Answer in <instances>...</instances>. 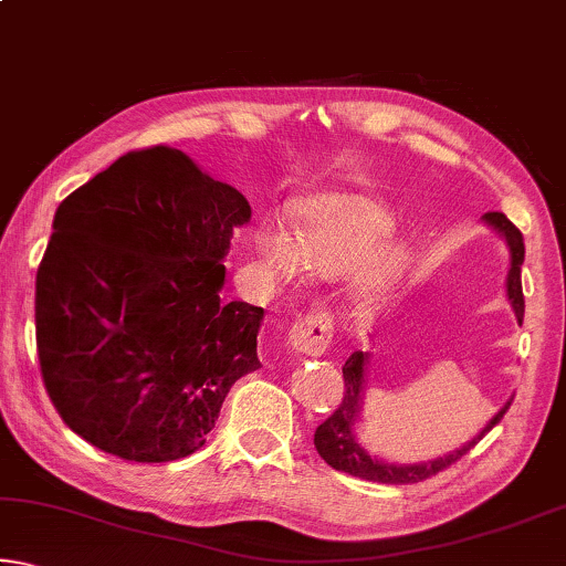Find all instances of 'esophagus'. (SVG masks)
<instances>
[{"label":"esophagus","instance_id":"34e87169","mask_svg":"<svg viewBox=\"0 0 566 566\" xmlns=\"http://www.w3.org/2000/svg\"><path fill=\"white\" fill-rule=\"evenodd\" d=\"M332 332L329 312H310L290 329V347L306 357H322L329 349Z\"/></svg>","mask_w":566,"mask_h":566}]
</instances>
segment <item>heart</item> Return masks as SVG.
<instances>
[{
	"label": "heart",
	"mask_w": 566,
	"mask_h": 566,
	"mask_svg": "<svg viewBox=\"0 0 566 566\" xmlns=\"http://www.w3.org/2000/svg\"><path fill=\"white\" fill-rule=\"evenodd\" d=\"M397 222L385 207L364 195H322L300 212V239L282 224H262L254 247L266 272L282 282H296L306 266L314 274L339 280L364 272L367 296H375L395 280L405 254L391 244Z\"/></svg>",
	"instance_id": "heart-1"
}]
</instances>
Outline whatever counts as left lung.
Masks as SVG:
<instances>
[{"label": "left lung", "instance_id": "obj_1", "mask_svg": "<svg viewBox=\"0 0 566 566\" xmlns=\"http://www.w3.org/2000/svg\"><path fill=\"white\" fill-rule=\"evenodd\" d=\"M482 222L494 229L496 234L504 239L506 249H510V272H506V300L514 310L516 322L522 324L524 319V294H522V264H524V239L522 232L516 229L510 219L502 212H486ZM367 364H369V352H354L352 357L344 361L342 375H344V399L339 409L334 415L322 421L314 432V447H317L319 457L329 467L337 469V472H347L352 476L369 479V482H381V484H415L421 479L434 476L442 472L449 464H454L457 459H462L469 449H472L479 439H482L490 429L504 417V411L510 409L512 399L504 401V407L496 411V415L486 421V427L479 432L472 442L462 444L454 452L444 457L427 459V462H415V464H397L387 462V459L371 457L367 449L361 447L357 437V424L361 419V405H364V389H367Z\"/></svg>", "mask_w": 566, "mask_h": 566}]
</instances>
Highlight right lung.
<instances>
[{
    "label": "right lung",
    "instance_id": "1",
    "mask_svg": "<svg viewBox=\"0 0 566 566\" xmlns=\"http://www.w3.org/2000/svg\"><path fill=\"white\" fill-rule=\"evenodd\" d=\"M242 191L185 151H129L56 209L36 270V352L72 432L129 462H175L260 369L264 310L224 302Z\"/></svg>",
    "mask_w": 566,
    "mask_h": 566
}]
</instances>
